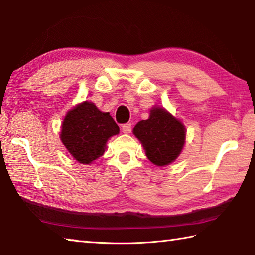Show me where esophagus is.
<instances>
[{
  "label": "esophagus",
  "instance_id": "1",
  "mask_svg": "<svg viewBox=\"0 0 255 255\" xmlns=\"http://www.w3.org/2000/svg\"><path fill=\"white\" fill-rule=\"evenodd\" d=\"M131 131H132L131 123H125L122 125V132L125 133V134H128V133H130Z\"/></svg>",
  "mask_w": 255,
  "mask_h": 255
}]
</instances>
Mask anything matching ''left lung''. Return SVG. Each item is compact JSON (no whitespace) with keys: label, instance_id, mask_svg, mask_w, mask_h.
Listing matches in <instances>:
<instances>
[{"label":"left lung","instance_id":"obj_1","mask_svg":"<svg viewBox=\"0 0 255 255\" xmlns=\"http://www.w3.org/2000/svg\"><path fill=\"white\" fill-rule=\"evenodd\" d=\"M133 133L141 141L148 159L160 167L175 161L185 144L184 124L160 107L151 110L150 118L140 121Z\"/></svg>","mask_w":255,"mask_h":255}]
</instances>
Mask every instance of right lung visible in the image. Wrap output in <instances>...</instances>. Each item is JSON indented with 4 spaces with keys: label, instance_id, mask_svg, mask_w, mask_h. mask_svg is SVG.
I'll return each mask as SVG.
<instances>
[{
    "label": "right lung",
    "instance_id": "obj_1",
    "mask_svg": "<svg viewBox=\"0 0 255 255\" xmlns=\"http://www.w3.org/2000/svg\"><path fill=\"white\" fill-rule=\"evenodd\" d=\"M120 132L109 112H101L91 102H84L65 116L60 139L78 162L89 164L102 157L111 136Z\"/></svg>",
    "mask_w": 255,
    "mask_h": 255
}]
</instances>
